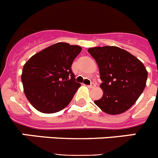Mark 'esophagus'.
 I'll use <instances>...</instances> for the list:
<instances>
[{
  "label": "esophagus",
  "mask_w": 158,
  "mask_h": 158,
  "mask_svg": "<svg viewBox=\"0 0 158 158\" xmlns=\"http://www.w3.org/2000/svg\"><path fill=\"white\" fill-rule=\"evenodd\" d=\"M88 87H89V89H93V88L96 87V84H95V83H92L91 85H88Z\"/></svg>",
  "instance_id": "obj_1"
}]
</instances>
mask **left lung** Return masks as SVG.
<instances>
[{
  "mask_svg": "<svg viewBox=\"0 0 158 158\" xmlns=\"http://www.w3.org/2000/svg\"><path fill=\"white\" fill-rule=\"evenodd\" d=\"M88 51L96 60L103 81L104 95L95 104L109 115L127 111L146 87L148 73L143 63L118 47H93Z\"/></svg>",
  "mask_w": 158,
  "mask_h": 158,
  "instance_id": "left-lung-1",
  "label": "left lung"
}]
</instances>
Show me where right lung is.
Instances as JSON below:
<instances>
[{
	"label": "right lung",
	"mask_w": 158,
	"mask_h": 158,
	"mask_svg": "<svg viewBox=\"0 0 158 158\" xmlns=\"http://www.w3.org/2000/svg\"><path fill=\"white\" fill-rule=\"evenodd\" d=\"M81 47L58 43L35 54L23 65L25 96L40 112L55 113L70 103L81 86L71 69Z\"/></svg>",
	"instance_id": "obj_1"
}]
</instances>
